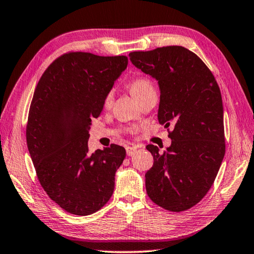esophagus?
Segmentation results:
<instances>
[{
    "label": "esophagus",
    "instance_id": "obj_1",
    "mask_svg": "<svg viewBox=\"0 0 254 254\" xmlns=\"http://www.w3.org/2000/svg\"><path fill=\"white\" fill-rule=\"evenodd\" d=\"M126 150H127V156H132V155H134V153L137 151V147H135V146H127Z\"/></svg>",
    "mask_w": 254,
    "mask_h": 254
}]
</instances>
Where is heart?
I'll return each instance as SVG.
<instances>
[{"mask_svg":"<svg viewBox=\"0 0 254 254\" xmlns=\"http://www.w3.org/2000/svg\"><path fill=\"white\" fill-rule=\"evenodd\" d=\"M131 91L133 93V96L136 99L141 98L144 94H146L147 92L151 91H155V88H154V83L152 82L151 79L145 78V77H141V78H136L131 82ZM113 90H109L106 96L103 98V107L106 109H109L112 106L113 102Z\"/></svg>","mask_w":254,"mask_h":254,"instance_id":"heart-1","label":"heart"}]
</instances>
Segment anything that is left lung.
<instances>
[{
    "mask_svg": "<svg viewBox=\"0 0 254 254\" xmlns=\"http://www.w3.org/2000/svg\"><path fill=\"white\" fill-rule=\"evenodd\" d=\"M132 64L158 81V122L172 144L160 153L146 146L153 166L145 187L153 202L180 212L199 202L210 190L225 156V127L220 89L205 63L183 46L128 54Z\"/></svg>",
    "mask_w": 254,
    "mask_h": 254,
    "instance_id": "1",
    "label": "left lung"
}]
</instances>
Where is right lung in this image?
I'll list each match as a JSON object with an SVG mask.
<instances>
[{
    "label": "right lung",
    "instance_id": "add662e5",
    "mask_svg": "<svg viewBox=\"0 0 254 254\" xmlns=\"http://www.w3.org/2000/svg\"><path fill=\"white\" fill-rule=\"evenodd\" d=\"M127 66V56L66 53L49 64L35 89L26 127L28 151L44 190L72 215H91L113 193L126 150L111 144L90 154L89 128Z\"/></svg>",
    "mask_w": 254,
    "mask_h": 254
}]
</instances>
